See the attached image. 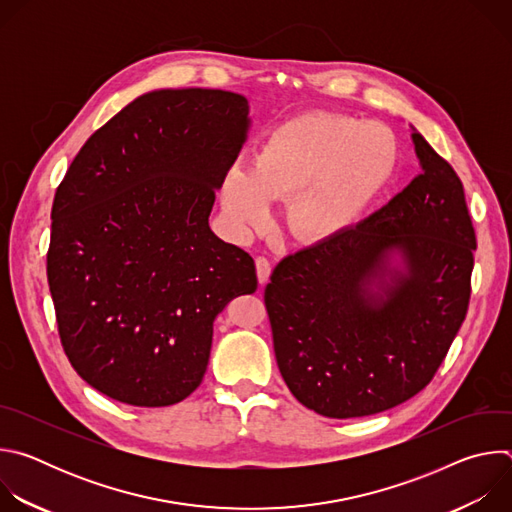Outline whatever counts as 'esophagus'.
<instances>
[{"label": "esophagus", "instance_id": "1", "mask_svg": "<svg viewBox=\"0 0 512 512\" xmlns=\"http://www.w3.org/2000/svg\"><path fill=\"white\" fill-rule=\"evenodd\" d=\"M255 265H257V279L259 283H267L269 281V275H271V263L267 257H257L255 259Z\"/></svg>", "mask_w": 512, "mask_h": 512}]
</instances>
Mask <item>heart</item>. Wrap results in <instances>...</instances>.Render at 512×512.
<instances>
[{
    "label": "heart",
    "instance_id": "obj_1",
    "mask_svg": "<svg viewBox=\"0 0 512 512\" xmlns=\"http://www.w3.org/2000/svg\"><path fill=\"white\" fill-rule=\"evenodd\" d=\"M395 166L397 143L383 125L302 113L267 133L251 170L225 174L221 204L231 231L247 235L267 221L269 200H285L287 231L304 245H322L360 221Z\"/></svg>",
    "mask_w": 512,
    "mask_h": 512
}]
</instances>
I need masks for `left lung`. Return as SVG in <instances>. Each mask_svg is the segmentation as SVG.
I'll return each instance as SVG.
<instances>
[{
	"instance_id": "left-lung-1",
	"label": "left lung",
	"mask_w": 512,
	"mask_h": 512,
	"mask_svg": "<svg viewBox=\"0 0 512 512\" xmlns=\"http://www.w3.org/2000/svg\"><path fill=\"white\" fill-rule=\"evenodd\" d=\"M421 174L340 237L279 261L265 287L279 373L308 409L364 417L417 395L470 302L464 186L411 125Z\"/></svg>"
}]
</instances>
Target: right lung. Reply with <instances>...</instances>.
I'll return each instance as SVG.
<instances>
[{
  "mask_svg": "<svg viewBox=\"0 0 512 512\" xmlns=\"http://www.w3.org/2000/svg\"><path fill=\"white\" fill-rule=\"evenodd\" d=\"M251 127L243 95L145 93L97 129L52 204L48 285L64 352L99 393L135 407L186 399L212 324L253 294V257L208 225Z\"/></svg>",
  "mask_w": 512,
  "mask_h": 512,
  "instance_id": "add662e5",
  "label": "right lung"
}]
</instances>
